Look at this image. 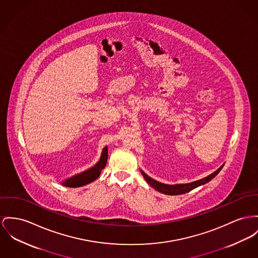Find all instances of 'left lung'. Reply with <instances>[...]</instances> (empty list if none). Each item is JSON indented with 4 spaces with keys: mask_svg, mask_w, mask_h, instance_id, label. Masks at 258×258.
Segmentation results:
<instances>
[{
    "mask_svg": "<svg viewBox=\"0 0 258 258\" xmlns=\"http://www.w3.org/2000/svg\"><path fill=\"white\" fill-rule=\"evenodd\" d=\"M223 165L221 167H219L217 170L215 172H213L212 174L206 176L205 178L201 179V180H198V181H195V182H191V183H188V184H177V185H167V184H163V183H160V182H157L155 179L151 178L150 176H148L145 172L143 170H141L145 180L148 182V184H150L154 189L162 192V194H165V195H170V196H176V195H182V194H185V192H188L189 190L199 187V186H202L204 184H206L207 182H209L211 179H213L220 170L222 169Z\"/></svg>",
    "mask_w": 258,
    "mask_h": 258,
    "instance_id": "1",
    "label": "left lung"
}]
</instances>
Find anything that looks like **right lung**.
<instances>
[{"instance_id": "add662e5", "label": "right lung", "mask_w": 258, "mask_h": 258, "mask_svg": "<svg viewBox=\"0 0 258 258\" xmlns=\"http://www.w3.org/2000/svg\"><path fill=\"white\" fill-rule=\"evenodd\" d=\"M106 161H107V147H104L100 160L93 167L70 177L61 184L69 188H77V187L87 185L89 183H92L97 178H99L101 171L103 170L106 164Z\"/></svg>"}]
</instances>
